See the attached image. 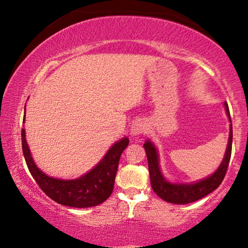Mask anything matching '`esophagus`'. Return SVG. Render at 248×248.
<instances>
[{"instance_id":"34e87169","label":"esophagus","mask_w":248,"mask_h":248,"mask_svg":"<svg viewBox=\"0 0 248 248\" xmlns=\"http://www.w3.org/2000/svg\"><path fill=\"white\" fill-rule=\"evenodd\" d=\"M145 131H147V125H145L143 122H135V123L132 125L131 133L133 137H139V135L143 134Z\"/></svg>"}]
</instances>
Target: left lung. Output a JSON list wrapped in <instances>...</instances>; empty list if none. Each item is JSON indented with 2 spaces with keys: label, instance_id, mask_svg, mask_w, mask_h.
Wrapping results in <instances>:
<instances>
[{
  "label": "left lung",
  "instance_id": "obj_1",
  "mask_svg": "<svg viewBox=\"0 0 248 248\" xmlns=\"http://www.w3.org/2000/svg\"><path fill=\"white\" fill-rule=\"evenodd\" d=\"M225 107L227 115H228L230 120V123H232L228 104L225 103ZM232 125H230L228 145H227L225 158H223L219 168L217 169L211 176L202 179V181L191 183V184H172V183L166 181L164 176H162L160 168H159L157 149H155V145L152 144L151 141L148 140L143 144V147L145 149V152H147L152 189H154V192L159 196V198L165 200L166 202L174 203V204H187V203L195 202L200 199L204 198V196L215 191L216 188H218L219 185L222 183L223 178H225L227 169H228L229 166L230 155H232Z\"/></svg>",
  "mask_w": 248,
  "mask_h": 248
}]
</instances>
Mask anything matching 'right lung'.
<instances>
[{"label": "right lung", "instance_id": "obj_1", "mask_svg": "<svg viewBox=\"0 0 248 248\" xmlns=\"http://www.w3.org/2000/svg\"><path fill=\"white\" fill-rule=\"evenodd\" d=\"M21 140L26 164L40 189L59 204L73 208H90L100 204L109 198L114 189L121 155L130 142L127 138L117 141L108 150L99 164L89 172L81 176L80 178L63 181L49 177L37 168L27 144L25 128L21 130Z\"/></svg>", "mask_w": 248, "mask_h": 248}]
</instances>
